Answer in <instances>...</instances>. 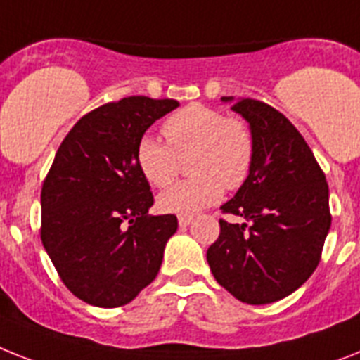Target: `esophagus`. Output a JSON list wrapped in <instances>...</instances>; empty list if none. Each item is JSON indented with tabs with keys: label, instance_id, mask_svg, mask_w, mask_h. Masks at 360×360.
<instances>
[{
	"label": "esophagus",
	"instance_id": "1",
	"mask_svg": "<svg viewBox=\"0 0 360 360\" xmlns=\"http://www.w3.org/2000/svg\"><path fill=\"white\" fill-rule=\"evenodd\" d=\"M191 222H193V217H189V215H180V217H178V224H180V226H182V228L189 226Z\"/></svg>",
	"mask_w": 360,
	"mask_h": 360
}]
</instances>
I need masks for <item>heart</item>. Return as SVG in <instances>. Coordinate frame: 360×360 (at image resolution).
Returning <instances> with one entry per match:
<instances>
[{
	"label": "heart",
	"mask_w": 360,
	"mask_h": 360,
	"mask_svg": "<svg viewBox=\"0 0 360 360\" xmlns=\"http://www.w3.org/2000/svg\"><path fill=\"white\" fill-rule=\"evenodd\" d=\"M163 143L143 136L136 147V163L148 184L165 187L189 160L193 178L169 187L158 197V207L174 215H193L215 204L224 189H237L252 171L255 141L248 123L226 117L224 112L204 105H189L163 123Z\"/></svg>",
	"instance_id": "heart-1"
}]
</instances>
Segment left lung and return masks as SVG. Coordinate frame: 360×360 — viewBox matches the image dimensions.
<instances>
[{"instance_id":"obj_1","label":"left lung","mask_w":360,"mask_h":360,"mask_svg":"<svg viewBox=\"0 0 360 360\" xmlns=\"http://www.w3.org/2000/svg\"><path fill=\"white\" fill-rule=\"evenodd\" d=\"M248 123L255 141L252 171L224 213L207 265L237 300L272 304L300 289L319 266L331 228L329 187L309 145L283 114L254 99L222 97Z\"/></svg>"}]
</instances>
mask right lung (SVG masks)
Here are the masks:
<instances>
[{
  "label": "right lung",
  "mask_w": 360,
  "mask_h": 360,
  "mask_svg": "<svg viewBox=\"0 0 360 360\" xmlns=\"http://www.w3.org/2000/svg\"><path fill=\"white\" fill-rule=\"evenodd\" d=\"M178 106L143 95L108 103L80 117L56 150L41 187V243L64 285L86 304H129L158 276L178 221L148 215L154 198L136 147Z\"/></svg>",
  "instance_id": "right-lung-1"
}]
</instances>
